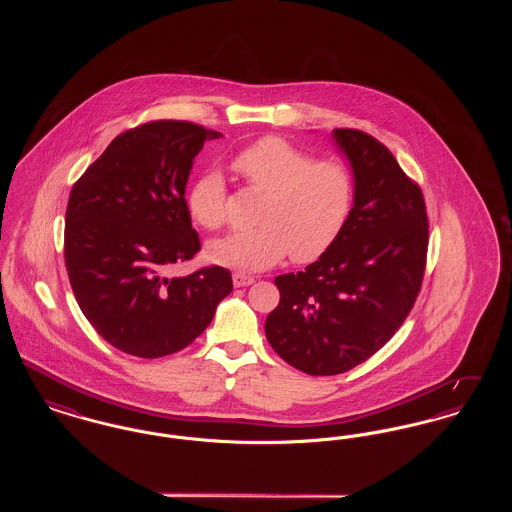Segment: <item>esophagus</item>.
Returning a JSON list of instances; mask_svg holds the SVG:
<instances>
[{"mask_svg": "<svg viewBox=\"0 0 512 512\" xmlns=\"http://www.w3.org/2000/svg\"><path fill=\"white\" fill-rule=\"evenodd\" d=\"M232 282H234V286H236V288H244V286L253 284V282H255V278H253V276H249V274L234 272V274H232Z\"/></svg>", "mask_w": 512, "mask_h": 512, "instance_id": "34e87169", "label": "esophagus"}]
</instances>
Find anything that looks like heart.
<instances>
[{
  "instance_id": "1",
  "label": "heart",
  "mask_w": 512,
  "mask_h": 512,
  "mask_svg": "<svg viewBox=\"0 0 512 512\" xmlns=\"http://www.w3.org/2000/svg\"><path fill=\"white\" fill-rule=\"evenodd\" d=\"M232 169L245 186L263 194L255 228L209 245V257L226 267L263 270L286 255L305 265L320 259L340 238L353 209L355 184L345 165L315 159L280 136H265L244 147ZM188 209L205 230L228 220V190L219 172H203L190 188Z\"/></svg>"
}]
</instances>
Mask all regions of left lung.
I'll use <instances>...</instances> for the list:
<instances>
[{
	"instance_id": "1",
	"label": "left lung",
	"mask_w": 512,
	"mask_h": 512,
	"mask_svg": "<svg viewBox=\"0 0 512 512\" xmlns=\"http://www.w3.org/2000/svg\"><path fill=\"white\" fill-rule=\"evenodd\" d=\"M334 138L355 176L351 215L318 261L274 278L280 303L265 322L272 349L311 376L347 372L393 338L420 292L430 240L422 190L390 149L355 128Z\"/></svg>"
}]
</instances>
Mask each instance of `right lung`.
I'll list each match as a JSON object with an SVG mask.
<instances>
[{
  "instance_id": "add662e5",
  "label": "right lung",
  "mask_w": 512,
  "mask_h": 512,
  "mask_svg": "<svg viewBox=\"0 0 512 512\" xmlns=\"http://www.w3.org/2000/svg\"><path fill=\"white\" fill-rule=\"evenodd\" d=\"M219 132L188 121L124 130L74 182L65 265L99 336L142 359L172 355L211 324L232 292L224 267L169 276L201 249L186 203L194 157Z\"/></svg>"
}]
</instances>
